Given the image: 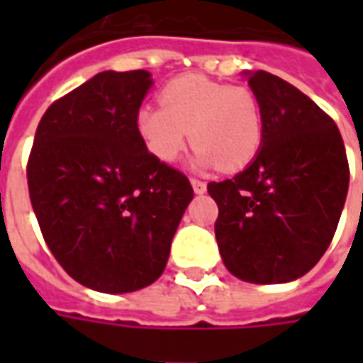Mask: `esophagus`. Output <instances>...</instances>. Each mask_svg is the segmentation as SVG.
Returning a JSON list of instances; mask_svg holds the SVG:
<instances>
[{"instance_id": "esophagus-1", "label": "esophagus", "mask_w": 363, "mask_h": 363, "mask_svg": "<svg viewBox=\"0 0 363 363\" xmlns=\"http://www.w3.org/2000/svg\"><path fill=\"white\" fill-rule=\"evenodd\" d=\"M190 184H192V189H194V192L196 194H204L206 192V182L204 181H198V179H190Z\"/></svg>"}]
</instances>
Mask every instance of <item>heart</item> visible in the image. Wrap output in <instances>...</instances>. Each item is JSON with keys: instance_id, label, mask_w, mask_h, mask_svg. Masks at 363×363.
<instances>
[{"instance_id": "heart-1", "label": "heart", "mask_w": 363, "mask_h": 363, "mask_svg": "<svg viewBox=\"0 0 363 363\" xmlns=\"http://www.w3.org/2000/svg\"><path fill=\"white\" fill-rule=\"evenodd\" d=\"M159 99L163 108L143 104L135 114V128L157 159L177 161L189 138L198 167L239 171L257 157L264 120L249 87L189 74L167 83Z\"/></svg>"}]
</instances>
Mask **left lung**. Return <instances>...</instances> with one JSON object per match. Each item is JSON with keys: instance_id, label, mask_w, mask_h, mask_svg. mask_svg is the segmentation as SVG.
I'll list each match as a JSON object with an SVG mask.
<instances>
[{"instance_id": "left-lung-1", "label": "left lung", "mask_w": 363, "mask_h": 363, "mask_svg": "<svg viewBox=\"0 0 363 363\" xmlns=\"http://www.w3.org/2000/svg\"><path fill=\"white\" fill-rule=\"evenodd\" d=\"M264 120L257 157L233 179L210 182L220 208L216 239L239 280L284 284L311 270L335 237L350 169L335 120L291 83L249 72Z\"/></svg>"}]
</instances>
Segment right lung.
Here are the masks:
<instances>
[{
  "label": "right lung",
  "mask_w": 363,
  "mask_h": 363,
  "mask_svg": "<svg viewBox=\"0 0 363 363\" xmlns=\"http://www.w3.org/2000/svg\"><path fill=\"white\" fill-rule=\"evenodd\" d=\"M150 72H103L48 106L28 155L30 204L75 281L128 294L163 274L194 190L147 151L135 114Z\"/></svg>",
  "instance_id": "add662e5"
}]
</instances>
